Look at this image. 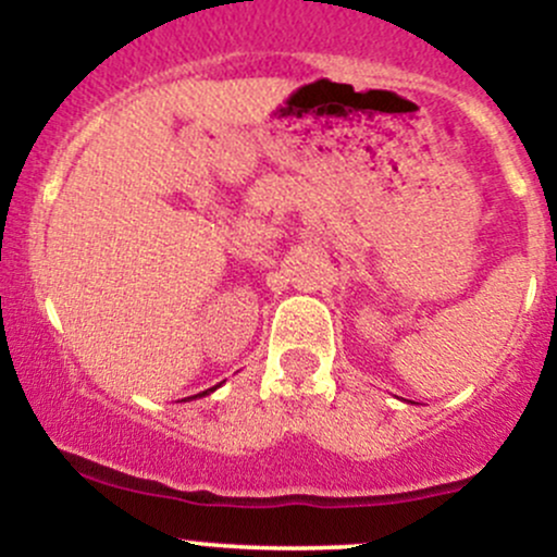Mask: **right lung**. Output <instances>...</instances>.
<instances>
[{"label": "right lung", "mask_w": 557, "mask_h": 557, "mask_svg": "<svg viewBox=\"0 0 557 557\" xmlns=\"http://www.w3.org/2000/svg\"><path fill=\"white\" fill-rule=\"evenodd\" d=\"M220 385H222V382H220ZM220 385H214V387H209V389H203V393H198V395H194V398H203V395H209V393H214V389H216V387H220Z\"/></svg>", "instance_id": "right-lung-1"}]
</instances>
